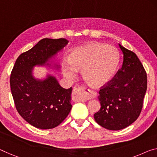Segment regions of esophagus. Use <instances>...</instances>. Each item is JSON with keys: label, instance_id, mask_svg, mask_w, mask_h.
<instances>
[{"label": "esophagus", "instance_id": "1", "mask_svg": "<svg viewBox=\"0 0 157 157\" xmlns=\"http://www.w3.org/2000/svg\"><path fill=\"white\" fill-rule=\"evenodd\" d=\"M96 95L97 92L95 91L85 85L74 87L72 91L73 99L77 101H86L87 100L95 97Z\"/></svg>", "mask_w": 157, "mask_h": 157}]
</instances>
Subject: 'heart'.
Segmentation results:
<instances>
[{
	"label": "heart",
	"mask_w": 157,
	"mask_h": 157,
	"mask_svg": "<svg viewBox=\"0 0 157 157\" xmlns=\"http://www.w3.org/2000/svg\"><path fill=\"white\" fill-rule=\"evenodd\" d=\"M118 51L113 46L89 43L71 51L67 61L62 64L64 75L73 79L82 70L83 78L95 86H103L111 80L119 65Z\"/></svg>",
	"instance_id": "1"
}]
</instances>
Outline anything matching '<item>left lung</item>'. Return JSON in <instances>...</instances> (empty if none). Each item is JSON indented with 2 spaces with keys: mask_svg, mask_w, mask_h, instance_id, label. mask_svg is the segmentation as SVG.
<instances>
[{
  "mask_svg": "<svg viewBox=\"0 0 157 157\" xmlns=\"http://www.w3.org/2000/svg\"><path fill=\"white\" fill-rule=\"evenodd\" d=\"M118 45L123 54L122 67L100 89L101 109L94 115L96 122L110 130L123 129L137 120L147 87L146 71L137 55Z\"/></svg>",
  "mask_w": 157,
  "mask_h": 157,
  "instance_id": "left-lung-1",
  "label": "left lung"
}]
</instances>
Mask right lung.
Returning a JSON list of instances; mask_svg holds the SVG:
<instances>
[{"instance_id":"right-lung-1","label":"right lung","mask_w":157,"mask_h":157,"mask_svg":"<svg viewBox=\"0 0 157 157\" xmlns=\"http://www.w3.org/2000/svg\"><path fill=\"white\" fill-rule=\"evenodd\" d=\"M68 43L65 39H43L16 60L10 75V88L16 109L30 125L42 130L60 125L72 109V87L63 88L56 78L33 76L36 65H51L49 60ZM58 68L59 65H56Z\"/></svg>"}]
</instances>
